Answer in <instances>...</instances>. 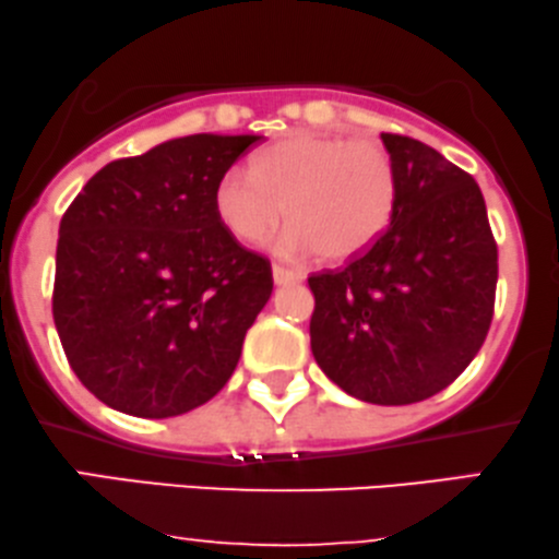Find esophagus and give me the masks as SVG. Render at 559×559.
Segmentation results:
<instances>
[{"label": "esophagus", "instance_id": "obj_1", "mask_svg": "<svg viewBox=\"0 0 559 559\" xmlns=\"http://www.w3.org/2000/svg\"><path fill=\"white\" fill-rule=\"evenodd\" d=\"M272 277L277 285H293V282H302V272L297 270H287V266L274 264L272 266Z\"/></svg>", "mask_w": 559, "mask_h": 559}]
</instances>
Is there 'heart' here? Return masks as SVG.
<instances>
[{
    "label": "heart",
    "instance_id": "obj_1",
    "mask_svg": "<svg viewBox=\"0 0 559 559\" xmlns=\"http://www.w3.org/2000/svg\"><path fill=\"white\" fill-rule=\"evenodd\" d=\"M401 200L395 158L377 141L297 130L253 158L230 166L213 192L215 213L236 238L262 243L280 223L287 251H318L349 262L372 249Z\"/></svg>",
    "mask_w": 559,
    "mask_h": 559
}]
</instances>
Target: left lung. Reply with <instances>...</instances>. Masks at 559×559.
<instances>
[{"instance_id":"1","label":"left lung","mask_w":559,"mask_h":559,"mask_svg":"<svg viewBox=\"0 0 559 559\" xmlns=\"http://www.w3.org/2000/svg\"><path fill=\"white\" fill-rule=\"evenodd\" d=\"M401 200L390 228L344 270L310 274V349L344 393L374 405L437 395L488 336L498 246L480 187L439 151L382 133Z\"/></svg>"}]
</instances>
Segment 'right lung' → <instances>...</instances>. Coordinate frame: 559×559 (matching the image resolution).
I'll use <instances>...</instances> for the list:
<instances>
[{
  "mask_svg": "<svg viewBox=\"0 0 559 559\" xmlns=\"http://www.w3.org/2000/svg\"><path fill=\"white\" fill-rule=\"evenodd\" d=\"M262 135L198 133L103 166L58 228L53 321L94 397L138 418L198 408L230 380L272 295L213 192Z\"/></svg>",
  "mask_w": 559,
  "mask_h": 559,
  "instance_id": "right-lung-1",
  "label": "right lung"
}]
</instances>
